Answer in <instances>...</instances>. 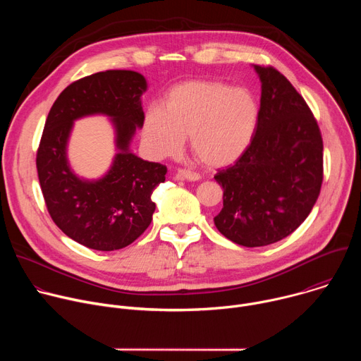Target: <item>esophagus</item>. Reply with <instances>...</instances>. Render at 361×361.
Listing matches in <instances>:
<instances>
[{"mask_svg":"<svg viewBox=\"0 0 361 361\" xmlns=\"http://www.w3.org/2000/svg\"><path fill=\"white\" fill-rule=\"evenodd\" d=\"M176 178L177 180H188V181H198L201 178V176L198 173H194L191 170H185V169H180L176 173Z\"/></svg>","mask_w":361,"mask_h":361,"instance_id":"esophagus-1","label":"esophagus"}]
</instances>
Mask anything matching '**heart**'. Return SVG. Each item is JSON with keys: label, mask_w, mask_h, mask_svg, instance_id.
<instances>
[{"label": "heart", "mask_w": 361, "mask_h": 361, "mask_svg": "<svg viewBox=\"0 0 361 361\" xmlns=\"http://www.w3.org/2000/svg\"><path fill=\"white\" fill-rule=\"evenodd\" d=\"M260 120V104L243 87L220 81H185L173 87L163 107L144 116L145 148L157 159L176 157L190 135L191 149L210 167L237 161L248 149Z\"/></svg>", "instance_id": "b5f03b06"}]
</instances>
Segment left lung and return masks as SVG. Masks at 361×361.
Wrapping results in <instances>:
<instances>
[{
  "label": "left lung",
  "mask_w": 361,
  "mask_h": 361,
  "mask_svg": "<svg viewBox=\"0 0 361 361\" xmlns=\"http://www.w3.org/2000/svg\"><path fill=\"white\" fill-rule=\"evenodd\" d=\"M254 70L262 81L259 127L235 164L214 176L224 190L214 224L244 247L290 235L310 214L323 183V138L307 102L276 68Z\"/></svg>",
  "instance_id": "left-lung-1"
}]
</instances>
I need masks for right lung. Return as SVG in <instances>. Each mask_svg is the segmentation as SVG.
<instances>
[{"instance_id":"right-lung-1","label":"right lung","mask_w":361,"mask_h":361,"mask_svg":"<svg viewBox=\"0 0 361 361\" xmlns=\"http://www.w3.org/2000/svg\"><path fill=\"white\" fill-rule=\"evenodd\" d=\"M145 78L130 70H109L70 84L51 107L39 147L37 171L48 213L74 241L98 251H114L135 241L149 226L156 204L151 194L164 183L167 167L144 161L130 151L142 127ZM102 114L112 118L118 154L98 180L75 176L66 160L73 121Z\"/></svg>"}]
</instances>
